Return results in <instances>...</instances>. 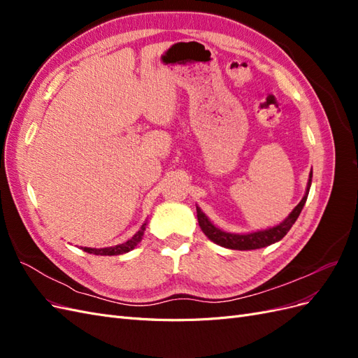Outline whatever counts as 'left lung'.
I'll list each match as a JSON object with an SVG mask.
<instances>
[{"label":"left lung","instance_id":"8db88e82","mask_svg":"<svg viewBox=\"0 0 358 358\" xmlns=\"http://www.w3.org/2000/svg\"><path fill=\"white\" fill-rule=\"evenodd\" d=\"M310 183H312V170L309 173V180H308V187H306V192L303 196L301 201L296 206L292 212L287 216V218L275 225L270 227V229L266 230H258V231H251V233H229L224 231L221 229H218L206 213L197 206V220H199V225L201 231L208 236V239H210L213 243L220 245L222 248H229V249H237V251H251V249H259V248H266L272 243L279 242L282 237L289 231V229L292 227L299 218V215L305 206L306 200H308V194L310 189Z\"/></svg>","mask_w":358,"mask_h":358}]
</instances>
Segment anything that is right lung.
Listing matches in <instances>:
<instances>
[{
  "label": "right lung",
  "mask_w": 358,
  "mask_h": 358,
  "mask_svg": "<svg viewBox=\"0 0 358 358\" xmlns=\"http://www.w3.org/2000/svg\"><path fill=\"white\" fill-rule=\"evenodd\" d=\"M146 230V222L140 227V230L131 237V239L121 243V245H115V246H109V248H88V246H82V249L85 252L88 254H94V255H121V254H127L129 251L138 245V242L143 239V234Z\"/></svg>",
  "instance_id": "1"
}]
</instances>
